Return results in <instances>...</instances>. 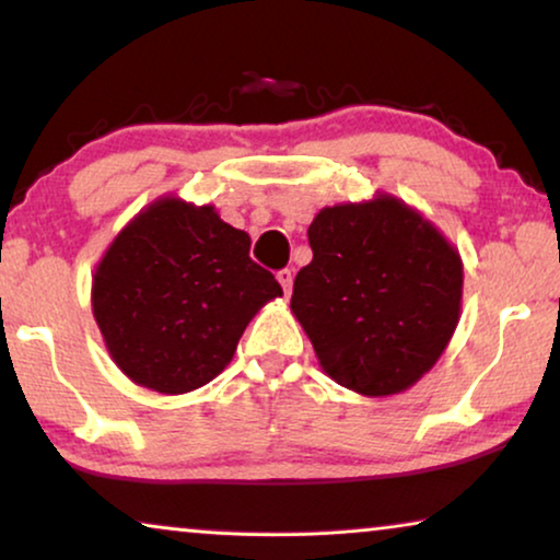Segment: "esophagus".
Segmentation results:
<instances>
[{"mask_svg":"<svg viewBox=\"0 0 560 560\" xmlns=\"http://www.w3.org/2000/svg\"><path fill=\"white\" fill-rule=\"evenodd\" d=\"M278 282H280L282 290H285V295H288L290 288H293V270H288V267H285V270H280L278 272Z\"/></svg>","mask_w":560,"mask_h":560,"instance_id":"obj_1","label":"esophagus"}]
</instances>
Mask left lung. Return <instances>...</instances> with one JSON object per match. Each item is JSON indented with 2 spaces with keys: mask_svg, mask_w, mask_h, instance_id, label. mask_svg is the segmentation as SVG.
Returning a JSON list of instances; mask_svg holds the SVG:
<instances>
[{
  "mask_svg": "<svg viewBox=\"0 0 560 560\" xmlns=\"http://www.w3.org/2000/svg\"><path fill=\"white\" fill-rule=\"evenodd\" d=\"M290 311L324 372L366 397L408 389L439 362L462 311L464 265L431 221L395 196L326 206Z\"/></svg>",
  "mask_w": 560,
  "mask_h": 560,
  "instance_id": "left-lung-1",
  "label": "left lung"
}]
</instances>
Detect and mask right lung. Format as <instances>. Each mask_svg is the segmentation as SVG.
<instances>
[{
	"label": "right lung",
	"mask_w": 560,
	"mask_h": 560,
	"mask_svg": "<svg viewBox=\"0 0 560 560\" xmlns=\"http://www.w3.org/2000/svg\"><path fill=\"white\" fill-rule=\"evenodd\" d=\"M249 244L213 206L173 196L121 229L94 272L91 308L135 385L183 395L224 372L252 316L282 295Z\"/></svg>",
	"instance_id": "right-lung-1"
}]
</instances>
